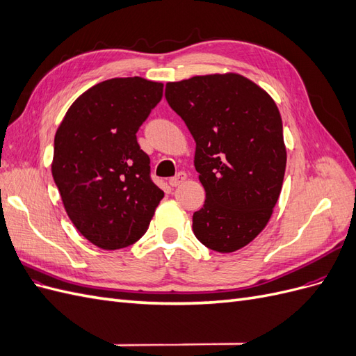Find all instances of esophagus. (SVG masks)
<instances>
[{
    "instance_id": "esophagus-1",
    "label": "esophagus",
    "mask_w": 356,
    "mask_h": 356,
    "mask_svg": "<svg viewBox=\"0 0 356 356\" xmlns=\"http://www.w3.org/2000/svg\"><path fill=\"white\" fill-rule=\"evenodd\" d=\"M186 178H187L186 172H178V174H177L175 177L169 178V186H170V187H177V186L182 184V182L186 181Z\"/></svg>"
}]
</instances>
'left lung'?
Returning a JSON list of instances; mask_svg holds the SVG:
<instances>
[{
  "instance_id": "left-lung-1",
  "label": "left lung",
  "mask_w": 356,
  "mask_h": 356,
  "mask_svg": "<svg viewBox=\"0 0 356 356\" xmlns=\"http://www.w3.org/2000/svg\"><path fill=\"white\" fill-rule=\"evenodd\" d=\"M165 96L195 138L207 191L193 232L209 250L238 251L266 227L281 195L286 149L277 106L239 74L168 83Z\"/></svg>"
}]
</instances>
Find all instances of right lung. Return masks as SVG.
Masks as SVG:
<instances>
[{
    "instance_id": "1",
    "label": "right lung",
    "mask_w": 356,
    "mask_h": 356,
    "mask_svg": "<svg viewBox=\"0 0 356 356\" xmlns=\"http://www.w3.org/2000/svg\"><path fill=\"white\" fill-rule=\"evenodd\" d=\"M161 96V83L106 80L84 92L58 127L53 179L72 224L102 250L141 239L165 196L136 141Z\"/></svg>"
}]
</instances>
